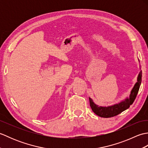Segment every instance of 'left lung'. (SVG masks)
Returning a JSON list of instances; mask_svg holds the SVG:
<instances>
[{
    "label": "left lung",
    "instance_id": "1",
    "mask_svg": "<svg viewBox=\"0 0 148 148\" xmlns=\"http://www.w3.org/2000/svg\"><path fill=\"white\" fill-rule=\"evenodd\" d=\"M141 81H142V71H140L137 76V82L134 84L132 90H131L129 97L112 106H109L107 107L98 106L93 101V100L90 97H89L90 104L92 110L95 114L102 118L113 117V116L120 114L123 111L129 108L130 106L134 102L138 92H139Z\"/></svg>",
    "mask_w": 148,
    "mask_h": 148
}]
</instances>
